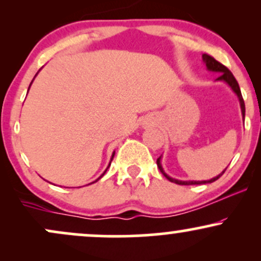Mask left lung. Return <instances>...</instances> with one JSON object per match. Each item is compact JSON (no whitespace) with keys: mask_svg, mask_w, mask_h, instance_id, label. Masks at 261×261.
Listing matches in <instances>:
<instances>
[{"mask_svg":"<svg viewBox=\"0 0 261 261\" xmlns=\"http://www.w3.org/2000/svg\"><path fill=\"white\" fill-rule=\"evenodd\" d=\"M202 61H203V64L206 65V68H207L208 71H211V72L220 73V77H217L216 81H222V82L227 83V85L230 87V89H232V91L234 92V94L237 95V98H238V100H239V104H241L242 118H243V121H244V118H245L244 100H243V97H242L241 88H239V85H238V82H237V80L234 79V76H233L232 72H230V71L226 67V66H223L222 64H220V62H218L217 60H215L214 58H212V56L207 55V54H203V55H202ZM161 160H162V155L157 160V166H158V168H160V170L162 172V174L166 176V178L168 179L169 181L175 182V184H179V185H196V184H208V182H214L215 180H217V179L223 174L224 170H226V169H224L222 173H220V174L215 176V178L208 179V180H179V179L172 178V176H169L166 172H164L163 167H162Z\"/></svg>","mask_w":261,"mask_h":261,"instance_id":"left-lung-1","label":"left lung"}]
</instances>
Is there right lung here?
Wrapping results in <instances>:
<instances>
[{
  "mask_svg": "<svg viewBox=\"0 0 261 261\" xmlns=\"http://www.w3.org/2000/svg\"><path fill=\"white\" fill-rule=\"evenodd\" d=\"M38 74V73H37ZM37 74H35V76H34V79H35V77H37ZM33 81H34V80H33ZM33 81H32V82H31V85H32V83H33ZM29 88H31V86H29ZM28 91H29V89H28ZM114 154H115V151H114L113 152V154H112V158H110V162H109V164H108V167H107V169L106 170H104V173H103V174H101L100 176H99V178H98V179H95V180L94 181H92L91 182V184H93V182H95V181H98V180H99V179L101 178V176H103L104 174H106V172H107V170H108V168H109V167H110V163H112V161H113V158H114Z\"/></svg>",
  "mask_w": 261,
  "mask_h": 261,
  "instance_id": "1",
  "label": "right lung"
}]
</instances>
